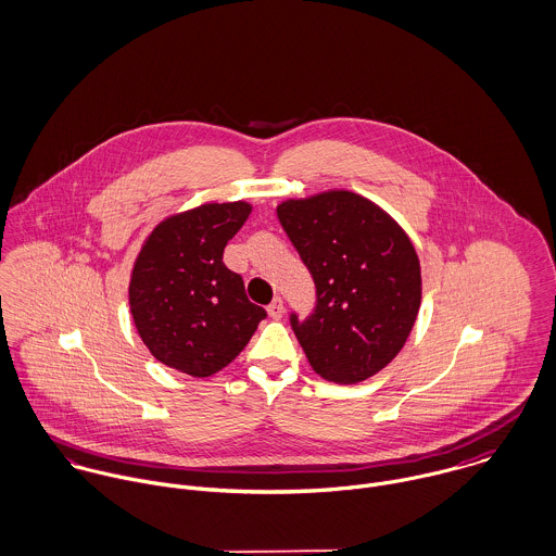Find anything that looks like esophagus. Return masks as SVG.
I'll use <instances>...</instances> for the list:
<instances>
[{
    "instance_id": "esophagus-1",
    "label": "esophagus",
    "mask_w": 556,
    "mask_h": 556,
    "mask_svg": "<svg viewBox=\"0 0 556 556\" xmlns=\"http://www.w3.org/2000/svg\"><path fill=\"white\" fill-rule=\"evenodd\" d=\"M267 313H269V317L271 319H282V315H285V304H282V300L278 298V300H274L269 306H267Z\"/></svg>"
}]
</instances>
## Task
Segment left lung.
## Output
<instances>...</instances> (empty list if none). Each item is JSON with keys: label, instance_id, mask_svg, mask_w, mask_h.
<instances>
[{"label": "left lung", "instance_id": "obj_1", "mask_svg": "<svg viewBox=\"0 0 556 556\" xmlns=\"http://www.w3.org/2000/svg\"><path fill=\"white\" fill-rule=\"evenodd\" d=\"M291 243L311 269L317 308L291 315L313 370L358 383L405 345L420 308V261L407 232L379 204L350 189L289 198L276 206Z\"/></svg>", "mask_w": 556, "mask_h": 556}]
</instances>
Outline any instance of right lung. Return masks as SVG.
I'll use <instances>...</instances> for the list:
<instances>
[{
    "instance_id": "obj_1",
    "label": "right lung",
    "mask_w": 556,
    "mask_h": 556,
    "mask_svg": "<svg viewBox=\"0 0 556 556\" xmlns=\"http://www.w3.org/2000/svg\"><path fill=\"white\" fill-rule=\"evenodd\" d=\"M250 213L245 200L204 202L168 215L144 239L129 278V308L162 365L208 377L241 354L267 317L222 261Z\"/></svg>"
}]
</instances>
